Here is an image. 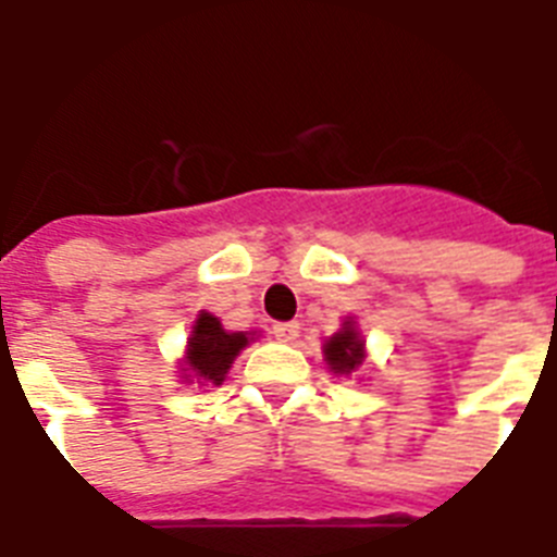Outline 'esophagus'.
Returning a JSON list of instances; mask_svg holds the SVG:
<instances>
[{"label": "esophagus", "instance_id": "esophagus-1", "mask_svg": "<svg viewBox=\"0 0 557 557\" xmlns=\"http://www.w3.org/2000/svg\"><path fill=\"white\" fill-rule=\"evenodd\" d=\"M297 335H300V323H274V338L283 344H292Z\"/></svg>", "mask_w": 557, "mask_h": 557}]
</instances>
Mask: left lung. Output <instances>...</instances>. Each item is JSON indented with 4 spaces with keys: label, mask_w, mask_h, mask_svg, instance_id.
<instances>
[{
    "label": "left lung",
    "mask_w": 557,
    "mask_h": 557,
    "mask_svg": "<svg viewBox=\"0 0 557 557\" xmlns=\"http://www.w3.org/2000/svg\"><path fill=\"white\" fill-rule=\"evenodd\" d=\"M323 358L332 372L338 375H352L358 367L364 364V338L356 330V321H344L341 332H335L326 344H323Z\"/></svg>",
    "instance_id": "left-lung-1"
}]
</instances>
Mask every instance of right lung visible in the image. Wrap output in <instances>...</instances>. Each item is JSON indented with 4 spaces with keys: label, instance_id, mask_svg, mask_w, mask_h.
<instances>
[{
    "label": "right lung",
    "instance_id": "1",
    "mask_svg": "<svg viewBox=\"0 0 557 557\" xmlns=\"http://www.w3.org/2000/svg\"><path fill=\"white\" fill-rule=\"evenodd\" d=\"M251 332H227L219 318L210 312H199L196 323H193L190 338H187L185 352V379H199V384H222L234 364V358L239 356V349L248 347Z\"/></svg>",
    "mask_w": 557,
    "mask_h": 557
}]
</instances>
